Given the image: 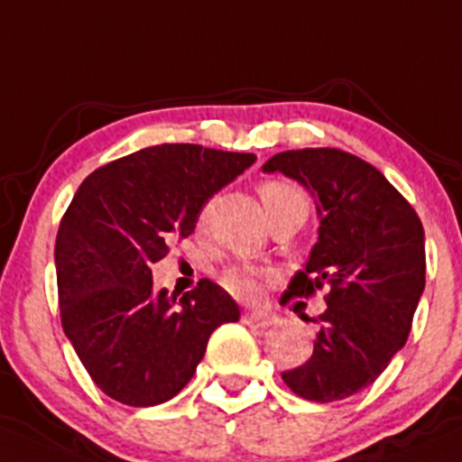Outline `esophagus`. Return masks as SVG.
Here are the masks:
<instances>
[{
  "label": "esophagus",
  "instance_id": "obj_1",
  "mask_svg": "<svg viewBox=\"0 0 462 462\" xmlns=\"http://www.w3.org/2000/svg\"><path fill=\"white\" fill-rule=\"evenodd\" d=\"M243 322L249 324V327L267 328L272 327V324H276V315L267 313V310H245Z\"/></svg>",
  "mask_w": 462,
  "mask_h": 462
}]
</instances>
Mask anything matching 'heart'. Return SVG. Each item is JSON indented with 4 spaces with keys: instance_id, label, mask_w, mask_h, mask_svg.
Wrapping results in <instances>:
<instances>
[{
    "instance_id": "heart-1",
    "label": "heart",
    "mask_w": 462,
    "mask_h": 462,
    "mask_svg": "<svg viewBox=\"0 0 462 462\" xmlns=\"http://www.w3.org/2000/svg\"><path fill=\"white\" fill-rule=\"evenodd\" d=\"M261 199L267 215L281 208L309 210V197H306V192L300 186H294L290 181H279V179H272V181L263 183ZM222 285L228 292L238 294V297H254L258 290L256 274L252 270H245V267H231V270L224 272Z\"/></svg>"
}]
</instances>
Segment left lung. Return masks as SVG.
Instances as JSON below:
<instances>
[{"label": "left lung", "mask_w": 462, "mask_h": 462, "mask_svg": "<svg viewBox=\"0 0 462 462\" xmlns=\"http://www.w3.org/2000/svg\"><path fill=\"white\" fill-rule=\"evenodd\" d=\"M263 172H281L315 197L319 238L285 297L327 290L313 356L281 374L309 402H337L379 379L406 345L426 281L424 228L402 192L342 149H292Z\"/></svg>", "instance_id": "left-lung-1"}]
</instances>
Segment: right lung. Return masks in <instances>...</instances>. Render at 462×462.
I'll return each instance as SVG.
<instances>
[{
	"label": "right lung",
	"mask_w": 462,
	"mask_h": 462,
	"mask_svg": "<svg viewBox=\"0 0 462 462\" xmlns=\"http://www.w3.org/2000/svg\"><path fill=\"white\" fill-rule=\"evenodd\" d=\"M256 161L201 144H156L95 170L56 236L60 324L97 388L156 406L186 388L219 324L240 310L201 279L181 300L156 292L152 265L195 231L206 201Z\"/></svg>",
	"instance_id": "add662e5"
}]
</instances>
